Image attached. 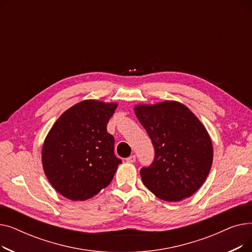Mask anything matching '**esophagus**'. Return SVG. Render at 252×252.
<instances>
[{
	"mask_svg": "<svg viewBox=\"0 0 252 252\" xmlns=\"http://www.w3.org/2000/svg\"><path fill=\"white\" fill-rule=\"evenodd\" d=\"M126 161L129 162V163H133L136 161V155H130L129 157L126 158Z\"/></svg>",
	"mask_w": 252,
	"mask_h": 252,
	"instance_id": "1",
	"label": "esophagus"
}]
</instances>
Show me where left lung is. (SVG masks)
<instances>
[{"instance_id": "left-lung-1", "label": "left lung", "mask_w": 252, "mask_h": 252, "mask_svg": "<svg viewBox=\"0 0 252 252\" xmlns=\"http://www.w3.org/2000/svg\"><path fill=\"white\" fill-rule=\"evenodd\" d=\"M135 110L154 147L152 163L140 170L143 184L164 201L190 197L202 186L213 163L206 128L179 102L139 105Z\"/></svg>"}]
</instances>
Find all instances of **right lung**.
Instances as JSON below:
<instances>
[{
    "instance_id": "right-lung-1",
    "label": "right lung",
    "mask_w": 252,
    "mask_h": 252,
    "mask_svg": "<svg viewBox=\"0 0 252 252\" xmlns=\"http://www.w3.org/2000/svg\"><path fill=\"white\" fill-rule=\"evenodd\" d=\"M116 103L86 100L66 110L45 140L42 161L54 189L70 200H87L112 181L118 164L107 124Z\"/></svg>"
}]
</instances>
